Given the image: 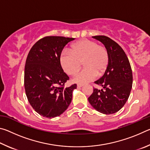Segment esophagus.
<instances>
[{
    "mask_svg": "<svg viewBox=\"0 0 150 150\" xmlns=\"http://www.w3.org/2000/svg\"><path fill=\"white\" fill-rule=\"evenodd\" d=\"M83 86V85H82V84H78L77 85V88H81V87H82Z\"/></svg>",
    "mask_w": 150,
    "mask_h": 150,
    "instance_id": "obj_1",
    "label": "esophagus"
}]
</instances>
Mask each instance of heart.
<instances>
[{
	"label": "heart",
	"instance_id": "heart-1",
	"mask_svg": "<svg viewBox=\"0 0 150 150\" xmlns=\"http://www.w3.org/2000/svg\"><path fill=\"white\" fill-rule=\"evenodd\" d=\"M71 52L64 50L61 53L59 62L67 74L74 75L81 67L85 68L75 76L73 81L85 84L103 74L108 64V53L106 48L89 40H82L73 44Z\"/></svg>",
	"mask_w": 150,
	"mask_h": 150
}]
</instances>
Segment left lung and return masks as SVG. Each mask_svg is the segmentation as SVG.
<instances>
[{
	"label": "left lung",
	"instance_id": "1",
	"mask_svg": "<svg viewBox=\"0 0 150 150\" xmlns=\"http://www.w3.org/2000/svg\"><path fill=\"white\" fill-rule=\"evenodd\" d=\"M93 38L105 45L109 59L105 74L95 82L103 88H93L88 100L96 110L110 115L120 110L128 99L132 87V71L125 52L117 43L105 35Z\"/></svg>",
	"mask_w": 150,
	"mask_h": 150
}]
</instances>
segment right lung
<instances>
[{"mask_svg": "<svg viewBox=\"0 0 150 150\" xmlns=\"http://www.w3.org/2000/svg\"><path fill=\"white\" fill-rule=\"evenodd\" d=\"M73 38L47 36L33 45L24 71V87L30 105L44 117L52 118L67 110L72 100L74 84L64 88L69 77L59 62L60 54Z\"/></svg>", "mask_w": 150, "mask_h": 150, "instance_id": "add662e5", "label": "right lung"}]
</instances>
